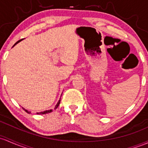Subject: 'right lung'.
<instances>
[{"instance_id": "add662e5", "label": "right lung", "mask_w": 148, "mask_h": 148, "mask_svg": "<svg viewBox=\"0 0 148 148\" xmlns=\"http://www.w3.org/2000/svg\"><path fill=\"white\" fill-rule=\"evenodd\" d=\"M23 40V39H21V40H18V41H17V43H14V45H13V46H12V47H14V45H15L16 44H17V43H19V42H20L21 41V40ZM61 99V98H60ZM60 100H59V101H58V103H57V105H56V107H55V110H56V109H57V108H58V106H59V105H60ZM24 109V111H25L26 112H27V113H28V114H30L31 113V112H29L28 111V110H25V109H24V108H23ZM53 112V110H45V111H43V112H37L36 114H48V113H50V112Z\"/></svg>"}]
</instances>
